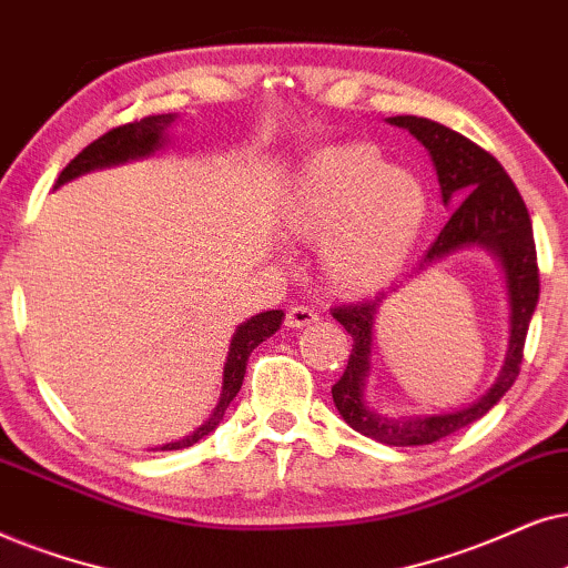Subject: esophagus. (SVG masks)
Returning a JSON list of instances; mask_svg holds the SVG:
<instances>
[{
	"mask_svg": "<svg viewBox=\"0 0 568 568\" xmlns=\"http://www.w3.org/2000/svg\"><path fill=\"white\" fill-rule=\"evenodd\" d=\"M320 316H316L314 308L308 306H293L288 314H285V327L291 329H304L308 324H314Z\"/></svg>",
	"mask_w": 568,
	"mask_h": 568,
	"instance_id": "1",
	"label": "esophagus"
}]
</instances>
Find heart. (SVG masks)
I'll use <instances>...</instances> for the list:
<instances>
[{"mask_svg": "<svg viewBox=\"0 0 568 568\" xmlns=\"http://www.w3.org/2000/svg\"><path fill=\"white\" fill-rule=\"evenodd\" d=\"M430 200L410 171L392 169L374 145L345 142L316 150L283 181L277 233L320 245L324 285L339 296H368L405 270L426 231Z\"/></svg>", "mask_w": 568, "mask_h": 568, "instance_id": "b5f03b06", "label": "heart"}]
</instances>
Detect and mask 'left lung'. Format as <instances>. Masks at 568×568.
<instances>
[{
  "instance_id": "obj_1",
  "label": "left lung",
  "mask_w": 568,
  "mask_h": 568,
  "mask_svg": "<svg viewBox=\"0 0 568 568\" xmlns=\"http://www.w3.org/2000/svg\"><path fill=\"white\" fill-rule=\"evenodd\" d=\"M387 121L392 126H403L428 150L444 205L455 210L415 267V275L463 248L478 246L494 256L501 270L506 304H509V345H506L501 372L486 395L449 413L399 415V418L376 413L366 399L374 355V324L389 293H379L366 304L339 306L332 312L353 337L347 368L332 387L337 413L353 430L374 442L389 444V447H423L480 420L511 389L514 379L519 376L527 329H530L540 296L538 256H535L532 223L525 202L494 155L438 121L423 116H389Z\"/></svg>"
}]
</instances>
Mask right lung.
Wrapping results in <instances>:
<instances>
[{
	"mask_svg": "<svg viewBox=\"0 0 568 568\" xmlns=\"http://www.w3.org/2000/svg\"><path fill=\"white\" fill-rule=\"evenodd\" d=\"M176 113H161V116H145L140 121H132V124L116 126V130L105 132L103 138H98L95 142L82 150V153L74 158V161L67 165V169L59 173L57 186L67 184V181L82 176V173L98 171V169H111V165H121L130 161H142V158L155 155L158 150H163L169 145V130L176 124ZM285 314L272 308V312H262L252 316V320L241 322L236 332H233L231 345H229V355H225V366H223V387H221V399H217L215 410L210 418L202 423L200 428L192 430V434L179 438V442H169L163 447H158L161 452H173V449H186L192 444L205 438L207 434L221 426L225 410L233 403V397L239 395L241 384H244V374H246V361L252 351L264 339L275 335L283 324Z\"/></svg>",
	"mask_w": 568,
	"mask_h": 568,
	"instance_id": "1",
	"label": "right lung"
}]
</instances>
